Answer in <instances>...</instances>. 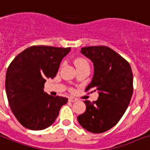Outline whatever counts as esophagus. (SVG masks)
Wrapping results in <instances>:
<instances>
[{"label": "esophagus", "mask_w": 150, "mask_h": 150, "mask_svg": "<svg viewBox=\"0 0 150 150\" xmlns=\"http://www.w3.org/2000/svg\"><path fill=\"white\" fill-rule=\"evenodd\" d=\"M69 102H71V103H74V102H76L77 99H76V98H74V97H69Z\"/></svg>", "instance_id": "esophagus-1"}]
</instances>
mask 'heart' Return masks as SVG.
Masks as SVG:
<instances>
[{
	"instance_id": "1",
	"label": "heart",
	"mask_w": 150,
	"mask_h": 150,
	"mask_svg": "<svg viewBox=\"0 0 150 150\" xmlns=\"http://www.w3.org/2000/svg\"><path fill=\"white\" fill-rule=\"evenodd\" d=\"M74 64L76 66V69L77 68H89V65H88V62L82 59H77L75 60Z\"/></svg>"
}]
</instances>
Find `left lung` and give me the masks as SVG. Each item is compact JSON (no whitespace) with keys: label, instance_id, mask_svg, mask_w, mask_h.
I'll return each mask as SVG.
<instances>
[{"label":"left lung","instance_id":"1","mask_svg":"<svg viewBox=\"0 0 150 150\" xmlns=\"http://www.w3.org/2000/svg\"><path fill=\"white\" fill-rule=\"evenodd\" d=\"M81 52L94 67L93 76L86 91H97L98 98L93 103L83 102L86 110L77 117V120L88 132L103 133L117 125L129 105L133 94L132 68L109 47H82Z\"/></svg>","mask_w":150,"mask_h":150}]
</instances>
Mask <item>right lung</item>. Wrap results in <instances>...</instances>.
<instances>
[{"mask_svg":"<svg viewBox=\"0 0 150 150\" xmlns=\"http://www.w3.org/2000/svg\"><path fill=\"white\" fill-rule=\"evenodd\" d=\"M70 47L33 46L14 59L7 69L5 89L11 110L23 127L33 131L54 122L68 99L44 91L47 79H53Z\"/></svg>","mask_w":150,"mask_h":150,"instance_id":"add662e5","label":"right lung"}]
</instances>
